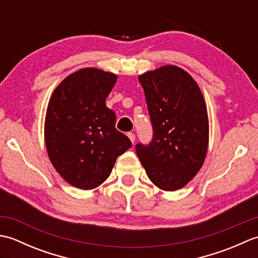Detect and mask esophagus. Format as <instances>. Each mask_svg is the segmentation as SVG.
<instances>
[{
	"mask_svg": "<svg viewBox=\"0 0 258 258\" xmlns=\"http://www.w3.org/2000/svg\"><path fill=\"white\" fill-rule=\"evenodd\" d=\"M127 136H128V139L131 140V142H132V143L134 144V142H135V134H134V133H127Z\"/></svg>",
	"mask_w": 258,
	"mask_h": 258,
	"instance_id": "1",
	"label": "esophagus"
}]
</instances>
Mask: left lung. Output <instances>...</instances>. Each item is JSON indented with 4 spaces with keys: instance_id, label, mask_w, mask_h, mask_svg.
I'll return each mask as SVG.
<instances>
[{
    "instance_id": "obj_1",
    "label": "left lung",
    "mask_w": 258,
    "mask_h": 258,
    "mask_svg": "<svg viewBox=\"0 0 258 258\" xmlns=\"http://www.w3.org/2000/svg\"><path fill=\"white\" fill-rule=\"evenodd\" d=\"M153 126L149 145L135 150L147 176L163 190L184 187L204 164L208 116L201 89L178 67L166 65L139 76Z\"/></svg>"
}]
</instances>
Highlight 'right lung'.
<instances>
[{
  "label": "right lung",
  "instance_id": "obj_1",
  "mask_svg": "<svg viewBox=\"0 0 258 258\" xmlns=\"http://www.w3.org/2000/svg\"><path fill=\"white\" fill-rule=\"evenodd\" d=\"M117 75L86 68L65 78L48 102L44 138L56 172L74 187L93 189L127 151L130 139L115 128L116 115L105 100Z\"/></svg>",
  "mask_w": 258,
  "mask_h": 258
}]
</instances>
